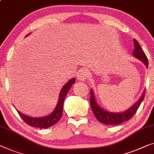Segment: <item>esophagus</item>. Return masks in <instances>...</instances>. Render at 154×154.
Masks as SVG:
<instances>
[{
    "label": "esophagus",
    "instance_id": "1",
    "mask_svg": "<svg viewBox=\"0 0 154 154\" xmlns=\"http://www.w3.org/2000/svg\"><path fill=\"white\" fill-rule=\"evenodd\" d=\"M90 74V72L86 69H82L80 70L77 74V80L80 81H84L85 80L88 79Z\"/></svg>",
    "mask_w": 154,
    "mask_h": 154
}]
</instances>
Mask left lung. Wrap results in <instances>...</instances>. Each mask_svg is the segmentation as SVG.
Segmentation results:
<instances>
[{
    "label": "left lung",
    "instance_id": "1",
    "mask_svg": "<svg viewBox=\"0 0 154 154\" xmlns=\"http://www.w3.org/2000/svg\"><path fill=\"white\" fill-rule=\"evenodd\" d=\"M135 44V49L133 51V55L143 62L146 68H148V59L146 55L144 54L143 51L140 47L139 43L137 40L133 39ZM144 95H145V90H144L143 93L137 101L131 106L128 109H127L124 112H112L105 110L103 108L98 104L97 99H96L94 92L92 89L90 90V105L92 108V112L96 118L102 124H108V125H117L123 122L128 121L135 115L139 106L143 101Z\"/></svg>",
    "mask_w": 154,
    "mask_h": 154
}]
</instances>
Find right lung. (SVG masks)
<instances>
[{
	"mask_svg": "<svg viewBox=\"0 0 154 154\" xmlns=\"http://www.w3.org/2000/svg\"><path fill=\"white\" fill-rule=\"evenodd\" d=\"M28 35H30L29 33ZM28 35H26V37ZM75 82V79L73 78L71 80H69L62 87V90L60 92L59 99L57 103L55 106L54 110L53 111L51 114L45 116V117H32L30 116H28L26 115H24L19 110H17L18 113L21 117V119L32 127H36V128H49V127L52 126L57 123L60 119H61L62 115V108H63V104L64 101L65 99L66 95L67 92L69 90L71 87L72 85Z\"/></svg>",
	"mask_w": 154,
	"mask_h": 154,
	"instance_id": "add662e5",
	"label": "right lung"
}]
</instances>
